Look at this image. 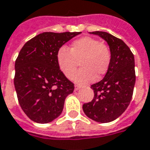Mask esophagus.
<instances>
[{
  "label": "esophagus",
  "instance_id": "obj_1",
  "mask_svg": "<svg viewBox=\"0 0 150 150\" xmlns=\"http://www.w3.org/2000/svg\"><path fill=\"white\" fill-rule=\"evenodd\" d=\"M80 89V86L79 85H75V91H78Z\"/></svg>",
  "mask_w": 150,
  "mask_h": 150
}]
</instances>
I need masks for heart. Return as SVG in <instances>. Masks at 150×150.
Returning a JSON list of instances; mask_svg holds the SVG:
<instances>
[{"label":"heart","instance_id":"heart-1","mask_svg":"<svg viewBox=\"0 0 150 150\" xmlns=\"http://www.w3.org/2000/svg\"><path fill=\"white\" fill-rule=\"evenodd\" d=\"M111 51L108 46L91 37H83L71 43L70 49L61 47L57 54L60 70L71 79L78 67L81 69L73 77L79 84L93 82L107 73L111 63Z\"/></svg>","mask_w":150,"mask_h":150}]
</instances>
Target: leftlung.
Instances as JSON below:
<instances>
[{
	"instance_id": "1",
	"label": "left lung",
	"mask_w": 150,
	"mask_h": 150,
	"mask_svg": "<svg viewBox=\"0 0 150 150\" xmlns=\"http://www.w3.org/2000/svg\"><path fill=\"white\" fill-rule=\"evenodd\" d=\"M89 33L107 42L112 57L104 78L91 85L94 97L83 105V111L93 121L108 123L119 117L130 104L135 83V58L122 39L102 31Z\"/></svg>"
}]
</instances>
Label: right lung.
<instances>
[{
	"label": "right lung",
	"instance_id": "add662e5",
	"mask_svg": "<svg viewBox=\"0 0 150 150\" xmlns=\"http://www.w3.org/2000/svg\"><path fill=\"white\" fill-rule=\"evenodd\" d=\"M80 32L40 33L28 41L15 61L14 83L22 110L37 123H48L62 112L74 83L57 65L58 50Z\"/></svg>",
	"mask_w": 150,
	"mask_h": 150
}]
</instances>
